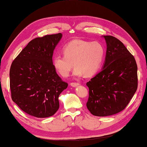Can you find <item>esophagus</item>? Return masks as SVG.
I'll use <instances>...</instances> for the list:
<instances>
[{"label": "esophagus", "mask_w": 147, "mask_h": 147, "mask_svg": "<svg viewBox=\"0 0 147 147\" xmlns=\"http://www.w3.org/2000/svg\"><path fill=\"white\" fill-rule=\"evenodd\" d=\"M80 84L78 83H71V86L73 87H77V86H78Z\"/></svg>", "instance_id": "esophagus-1"}]
</instances>
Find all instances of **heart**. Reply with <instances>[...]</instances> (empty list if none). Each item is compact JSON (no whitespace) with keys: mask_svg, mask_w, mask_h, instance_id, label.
<instances>
[{"mask_svg":"<svg viewBox=\"0 0 147 147\" xmlns=\"http://www.w3.org/2000/svg\"><path fill=\"white\" fill-rule=\"evenodd\" d=\"M105 48L97 41L90 42L75 39L67 43L63 48L64 55H55L52 65L57 73L67 77L74 66V75H93L101 65L105 57Z\"/></svg>","mask_w":147,"mask_h":147,"instance_id":"1","label":"heart"}]
</instances>
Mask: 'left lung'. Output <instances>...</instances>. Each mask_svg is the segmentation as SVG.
<instances>
[{
	"label": "left lung",
	"mask_w": 147,
	"mask_h": 147,
	"mask_svg": "<svg viewBox=\"0 0 147 147\" xmlns=\"http://www.w3.org/2000/svg\"><path fill=\"white\" fill-rule=\"evenodd\" d=\"M106 42L102 70L87 83V107L95 116L119 113L127 106L138 87V67L133 55L123 43L111 36H103Z\"/></svg>",
	"instance_id": "left-lung-1"
}]
</instances>
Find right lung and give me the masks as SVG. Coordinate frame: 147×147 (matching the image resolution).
I'll return each instance as SVG.
<instances>
[{
    "mask_svg": "<svg viewBox=\"0 0 147 147\" xmlns=\"http://www.w3.org/2000/svg\"><path fill=\"white\" fill-rule=\"evenodd\" d=\"M62 37L59 33L32 39L11 64V98L31 116L53 115L59 108L60 94L68 86L52 65L53 51Z\"/></svg>",
    "mask_w": 147,
    "mask_h": 147,
    "instance_id": "obj_1",
    "label": "right lung"
}]
</instances>
